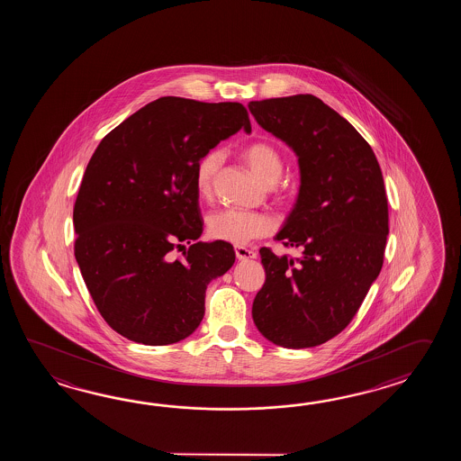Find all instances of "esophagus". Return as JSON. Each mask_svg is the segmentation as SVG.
I'll use <instances>...</instances> for the list:
<instances>
[{
  "label": "esophagus",
  "instance_id": "34e87169",
  "mask_svg": "<svg viewBox=\"0 0 461 461\" xmlns=\"http://www.w3.org/2000/svg\"><path fill=\"white\" fill-rule=\"evenodd\" d=\"M235 255H237L239 260H250V258L257 257L254 250H250L247 247H235Z\"/></svg>",
  "mask_w": 461,
  "mask_h": 461
}]
</instances>
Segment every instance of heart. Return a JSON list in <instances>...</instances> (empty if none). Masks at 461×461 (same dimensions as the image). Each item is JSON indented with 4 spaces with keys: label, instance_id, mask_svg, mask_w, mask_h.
Masks as SVG:
<instances>
[{
    "label": "heart",
    "instance_id": "heart-1",
    "mask_svg": "<svg viewBox=\"0 0 461 461\" xmlns=\"http://www.w3.org/2000/svg\"><path fill=\"white\" fill-rule=\"evenodd\" d=\"M242 158L255 175L267 185H274L284 173V159L280 151L267 141H254L247 145L242 151ZM221 163L222 153L219 149L207 151L206 155H203L197 161L196 187L201 196L211 194ZM270 229L272 222L268 217L240 209H221L207 217L209 235L229 244H247L255 237L268 234Z\"/></svg>",
    "mask_w": 461,
    "mask_h": 461
}]
</instances>
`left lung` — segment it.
<instances>
[{"instance_id": "8db88e82", "label": "left lung", "mask_w": 461, "mask_h": 461, "mask_svg": "<svg viewBox=\"0 0 461 461\" xmlns=\"http://www.w3.org/2000/svg\"><path fill=\"white\" fill-rule=\"evenodd\" d=\"M260 127L294 148L300 193L276 240L262 247L265 278L254 323L284 348H313L351 323L384 264L389 209L383 171L357 130L310 94L249 104Z\"/></svg>"}]
</instances>
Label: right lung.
Segmentation results:
<instances>
[{
	"mask_svg": "<svg viewBox=\"0 0 461 461\" xmlns=\"http://www.w3.org/2000/svg\"><path fill=\"white\" fill-rule=\"evenodd\" d=\"M240 128L250 131L242 104L161 97L90 158L74 204V254L98 313L130 341L165 346L194 333L207 285L234 265L229 242H192L204 226L197 161Z\"/></svg>",
	"mask_w": 461,
	"mask_h": 461,
	"instance_id": "1",
	"label": "right lung"
}]
</instances>
